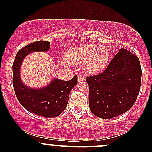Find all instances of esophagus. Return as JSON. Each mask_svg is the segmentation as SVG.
I'll list each match as a JSON object with an SVG mask.
<instances>
[{"label": "esophagus", "mask_w": 152, "mask_h": 152, "mask_svg": "<svg viewBox=\"0 0 152 152\" xmlns=\"http://www.w3.org/2000/svg\"><path fill=\"white\" fill-rule=\"evenodd\" d=\"M84 79H85V78H84V76H82V75H79V76H78V81H79V82L84 80Z\"/></svg>", "instance_id": "obj_1"}]
</instances>
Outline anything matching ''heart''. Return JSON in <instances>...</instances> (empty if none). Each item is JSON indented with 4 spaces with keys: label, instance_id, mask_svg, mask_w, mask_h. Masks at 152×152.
I'll return each instance as SVG.
<instances>
[{
    "label": "heart",
    "instance_id": "obj_1",
    "mask_svg": "<svg viewBox=\"0 0 152 152\" xmlns=\"http://www.w3.org/2000/svg\"><path fill=\"white\" fill-rule=\"evenodd\" d=\"M110 53L105 47L96 44L71 49L67 53V60L73 65L84 64L86 72L96 73L102 70L108 62Z\"/></svg>",
    "mask_w": 152,
    "mask_h": 152
}]
</instances>
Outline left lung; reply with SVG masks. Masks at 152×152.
I'll return each mask as SVG.
<instances>
[{"label":"left lung","instance_id":"1","mask_svg":"<svg viewBox=\"0 0 152 152\" xmlns=\"http://www.w3.org/2000/svg\"><path fill=\"white\" fill-rule=\"evenodd\" d=\"M141 76L138 57L121 48L103 72L86 78L92 113L109 119L128 111L140 92Z\"/></svg>","mask_w":152,"mask_h":152}]
</instances>
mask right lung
<instances>
[{"instance_id": "1", "label": "right lung", "mask_w": 152, "mask_h": 152, "mask_svg": "<svg viewBox=\"0 0 152 152\" xmlns=\"http://www.w3.org/2000/svg\"><path fill=\"white\" fill-rule=\"evenodd\" d=\"M50 49V42L37 41L26 45L17 53L12 65V84L15 95L25 109L28 112L45 118H56L66 108L69 94L78 83V76L75 75L69 81L53 79L44 88L34 90L28 88L21 82L20 67L23 59L32 51H47Z\"/></svg>"}]
</instances>
